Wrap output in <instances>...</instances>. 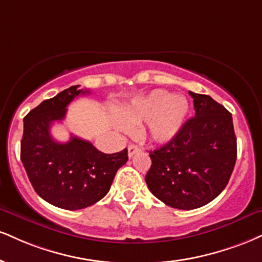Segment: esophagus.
Returning <instances> with one entry per match:
<instances>
[{
	"label": "esophagus",
	"mask_w": 262,
	"mask_h": 262,
	"mask_svg": "<svg viewBox=\"0 0 262 262\" xmlns=\"http://www.w3.org/2000/svg\"><path fill=\"white\" fill-rule=\"evenodd\" d=\"M139 147L137 146V145H134V144H130L128 146V156L129 157H132L133 155H135V154L137 152H139Z\"/></svg>",
	"instance_id": "esophagus-1"
}]
</instances>
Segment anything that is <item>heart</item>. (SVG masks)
Returning a JSON list of instances; mask_svg holds the SVG:
<instances>
[{"instance_id": "b5f03b06", "label": "heart", "mask_w": 262, "mask_h": 262, "mask_svg": "<svg viewBox=\"0 0 262 262\" xmlns=\"http://www.w3.org/2000/svg\"><path fill=\"white\" fill-rule=\"evenodd\" d=\"M189 103L182 95H172L166 90H154L134 99L121 111L123 121L119 128L128 130L129 125L146 123L144 135L159 144L168 143L176 137L187 118Z\"/></svg>"}]
</instances>
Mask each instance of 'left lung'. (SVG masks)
I'll list each match as a JSON object with an SVG mask.
<instances>
[{"instance_id": "obj_1", "label": "left lung", "mask_w": 262, "mask_h": 262, "mask_svg": "<svg viewBox=\"0 0 262 262\" xmlns=\"http://www.w3.org/2000/svg\"><path fill=\"white\" fill-rule=\"evenodd\" d=\"M195 116L176 137L150 151L147 188L159 200L179 210L209 204L222 193L237 161L232 115L212 97L189 91Z\"/></svg>"}]
</instances>
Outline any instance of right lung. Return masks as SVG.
I'll use <instances>...</instances> for the list:
<instances>
[{"mask_svg": "<svg viewBox=\"0 0 262 262\" xmlns=\"http://www.w3.org/2000/svg\"><path fill=\"white\" fill-rule=\"evenodd\" d=\"M89 93L73 85L45 100L24 117L20 160L40 198L64 210L91 206L108 193L116 173L128 161V150L103 154L90 141L72 135L67 143L51 137L53 122L66 117L75 97Z\"/></svg>", "mask_w": 262, "mask_h": 262, "instance_id": "obj_1", "label": "right lung"}]
</instances>
